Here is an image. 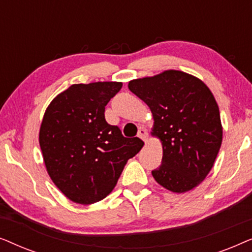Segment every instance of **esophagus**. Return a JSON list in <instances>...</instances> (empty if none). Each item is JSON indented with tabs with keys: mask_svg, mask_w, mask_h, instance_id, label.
<instances>
[{
	"mask_svg": "<svg viewBox=\"0 0 252 252\" xmlns=\"http://www.w3.org/2000/svg\"><path fill=\"white\" fill-rule=\"evenodd\" d=\"M137 136L140 137L141 140L143 141L144 143H147L148 142V139H149V135H148V132L144 128H141L140 130H139V133H137Z\"/></svg>",
	"mask_w": 252,
	"mask_h": 252,
	"instance_id": "1",
	"label": "esophagus"
}]
</instances>
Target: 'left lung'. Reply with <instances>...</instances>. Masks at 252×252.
<instances>
[{
	"mask_svg": "<svg viewBox=\"0 0 252 252\" xmlns=\"http://www.w3.org/2000/svg\"><path fill=\"white\" fill-rule=\"evenodd\" d=\"M128 88L150 108L151 134L163 146L160 166L151 172L155 180L179 194L197 187L211 171L222 142L211 91L198 78L177 70L130 80Z\"/></svg>",
	"mask_w": 252,
	"mask_h": 252,
	"instance_id": "1",
	"label": "left lung"
}]
</instances>
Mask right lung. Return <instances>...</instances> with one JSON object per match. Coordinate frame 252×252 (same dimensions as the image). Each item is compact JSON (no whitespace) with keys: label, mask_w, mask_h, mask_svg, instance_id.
Segmentation results:
<instances>
[{"label":"right lung","mask_w":252,"mask_h":252,"mask_svg":"<svg viewBox=\"0 0 252 252\" xmlns=\"http://www.w3.org/2000/svg\"><path fill=\"white\" fill-rule=\"evenodd\" d=\"M122 87L116 81L72 85L44 112L39 134L44 165L72 202L88 205L105 198L143 147L139 137H125L105 120V105Z\"/></svg>","instance_id":"obj_1"}]
</instances>
